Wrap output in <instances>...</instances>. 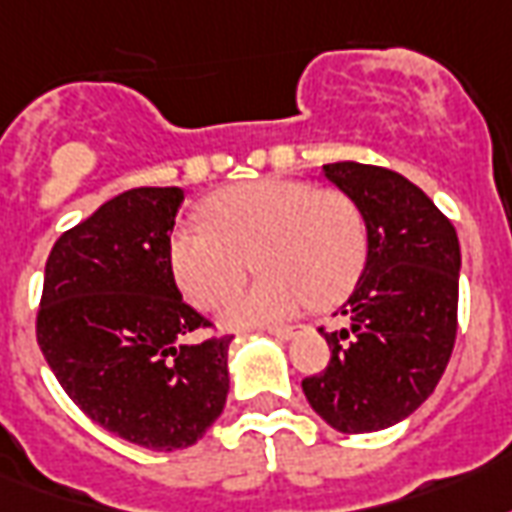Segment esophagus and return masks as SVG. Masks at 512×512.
Instances as JSON below:
<instances>
[{
	"label": "esophagus",
	"mask_w": 512,
	"mask_h": 512,
	"mask_svg": "<svg viewBox=\"0 0 512 512\" xmlns=\"http://www.w3.org/2000/svg\"><path fill=\"white\" fill-rule=\"evenodd\" d=\"M302 324H294V327H267V333L272 335V338H278V341H289V338H297V335H302Z\"/></svg>",
	"instance_id": "1"
}]
</instances>
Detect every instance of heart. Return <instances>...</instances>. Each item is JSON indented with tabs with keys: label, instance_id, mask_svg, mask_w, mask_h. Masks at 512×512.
Instances as JSON below:
<instances>
[{
	"label": "heart",
	"instance_id": "obj_1",
	"mask_svg": "<svg viewBox=\"0 0 512 512\" xmlns=\"http://www.w3.org/2000/svg\"><path fill=\"white\" fill-rule=\"evenodd\" d=\"M204 212L210 223L185 220L171 234V270L193 305L218 308L256 259L259 281L223 311L231 327L281 322L311 302L335 305L363 272L365 220L341 190L267 177L220 190Z\"/></svg>",
	"mask_w": 512,
	"mask_h": 512
}]
</instances>
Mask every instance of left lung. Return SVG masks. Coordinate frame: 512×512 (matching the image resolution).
Here are the masks:
<instances>
[{
	"label": "left lung",
	"mask_w": 512,
	"mask_h": 512,
	"mask_svg": "<svg viewBox=\"0 0 512 512\" xmlns=\"http://www.w3.org/2000/svg\"><path fill=\"white\" fill-rule=\"evenodd\" d=\"M322 174L357 204L368 256L341 308L346 327H322L330 363L302 379V393L335 431L371 434L409 417L445 374L458 330L461 248L453 223L398 171L343 160Z\"/></svg>",
	"instance_id": "1"
}]
</instances>
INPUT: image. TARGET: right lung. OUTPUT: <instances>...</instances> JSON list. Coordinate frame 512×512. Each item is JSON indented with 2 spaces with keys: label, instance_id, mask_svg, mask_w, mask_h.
I'll list each match as a JSON object with an SVG mask.
<instances>
[{
  "label": "right lung",
  "instance_id": "obj_1",
  "mask_svg": "<svg viewBox=\"0 0 512 512\" xmlns=\"http://www.w3.org/2000/svg\"><path fill=\"white\" fill-rule=\"evenodd\" d=\"M182 188H133L67 229L48 253L37 343L73 404L147 450L199 442L226 406L231 335L174 281Z\"/></svg>",
  "mask_w": 512,
  "mask_h": 512
}]
</instances>
